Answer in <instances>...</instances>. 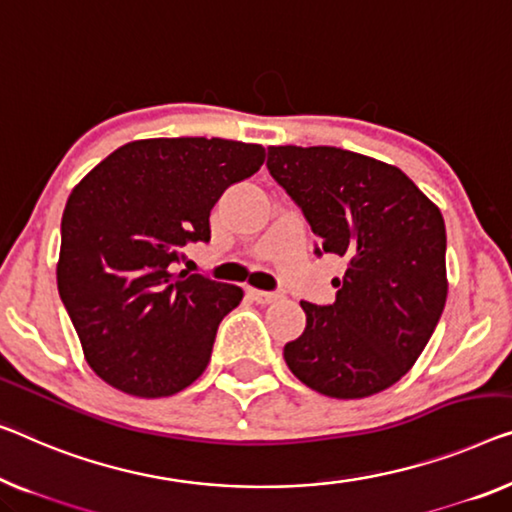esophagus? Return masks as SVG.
Listing matches in <instances>:
<instances>
[{
    "mask_svg": "<svg viewBox=\"0 0 512 512\" xmlns=\"http://www.w3.org/2000/svg\"><path fill=\"white\" fill-rule=\"evenodd\" d=\"M250 296H253V301L262 303V305L276 303L280 299V294H276V292H262V289H250Z\"/></svg>",
    "mask_w": 512,
    "mask_h": 512,
    "instance_id": "1",
    "label": "esophagus"
}]
</instances>
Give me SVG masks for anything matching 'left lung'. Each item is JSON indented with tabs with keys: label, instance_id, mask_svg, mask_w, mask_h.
Segmentation results:
<instances>
[{
	"label": "left lung",
	"instance_id": "1",
	"mask_svg": "<svg viewBox=\"0 0 512 512\" xmlns=\"http://www.w3.org/2000/svg\"><path fill=\"white\" fill-rule=\"evenodd\" d=\"M271 177L317 234V255L347 259L335 301H301L305 331L285 363L312 391L368 398L402 379L446 305V225L398 167L338 147H269Z\"/></svg>",
	"mask_w": 512,
	"mask_h": 512
}]
</instances>
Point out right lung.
Listing matches in <instances>:
<instances>
[{"instance_id":"right-lung-1","label":"right lung","mask_w":512,"mask_h":512,"mask_svg":"<svg viewBox=\"0 0 512 512\" xmlns=\"http://www.w3.org/2000/svg\"><path fill=\"white\" fill-rule=\"evenodd\" d=\"M264 156L262 144L220 137L137 140L68 195L57 287L89 368L110 386L165 398L207 370L243 289L174 264L183 246L211 239L213 204Z\"/></svg>"}]
</instances>
